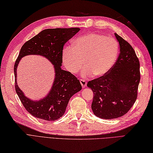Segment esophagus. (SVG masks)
Here are the masks:
<instances>
[{"mask_svg": "<svg viewBox=\"0 0 153 153\" xmlns=\"http://www.w3.org/2000/svg\"><path fill=\"white\" fill-rule=\"evenodd\" d=\"M80 83H81V85L83 88H85L86 86H87V81L84 79H80Z\"/></svg>", "mask_w": 153, "mask_h": 153, "instance_id": "34e87169", "label": "esophagus"}]
</instances>
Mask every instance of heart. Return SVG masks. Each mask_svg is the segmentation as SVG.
Returning a JSON list of instances; mask_svg holds the SVG:
<instances>
[{"label":"heart","mask_w":153,"mask_h":153,"mask_svg":"<svg viewBox=\"0 0 153 153\" xmlns=\"http://www.w3.org/2000/svg\"><path fill=\"white\" fill-rule=\"evenodd\" d=\"M73 48L65 47L62 51V62L66 70L72 74L82 72L85 78L103 76L114 66L119 53V45L112 37L99 33H88L77 38Z\"/></svg>","instance_id":"1"}]
</instances>
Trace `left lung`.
Returning a JSON list of instances; mask_svg holds the SVG:
<instances>
[{
	"label": "left lung",
	"instance_id": "left-lung-1",
	"mask_svg": "<svg viewBox=\"0 0 153 153\" xmlns=\"http://www.w3.org/2000/svg\"><path fill=\"white\" fill-rule=\"evenodd\" d=\"M120 52L107 74L88 81L94 92L92 111L101 119L117 118L127 114L137 98L140 81V62L131 45L114 33Z\"/></svg>",
	"mask_w": 153,
	"mask_h": 153
}]
</instances>
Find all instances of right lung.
<instances>
[{"instance_id":"1","label":"right lung","mask_w":153,"mask_h":153,"mask_svg":"<svg viewBox=\"0 0 153 153\" xmlns=\"http://www.w3.org/2000/svg\"><path fill=\"white\" fill-rule=\"evenodd\" d=\"M79 30V28L46 29L22 46L14 65L15 91L26 111L37 118L46 121L60 118L65 114L70 97L82 88L75 76L61 68L63 46ZM28 54H39L46 57L54 65L56 73L51 91L39 101L31 100L26 97L16 83L17 66L21 58Z\"/></svg>"}]
</instances>
